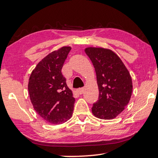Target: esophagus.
I'll list each match as a JSON object with an SVG mask.
<instances>
[{"mask_svg": "<svg viewBox=\"0 0 158 158\" xmlns=\"http://www.w3.org/2000/svg\"><path fill=\"white\" fill-rule=\"evenodd\" d=\"M84 88H80L78 90H77V92H78L80 95H81L84 92Z\"/></svg>", "mask_w": 158, "mask_h": 158, "instance_id": "34e87169", "label": "esophagus"}]
</instances>
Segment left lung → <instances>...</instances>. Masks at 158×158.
Returning a JSON list of instances; mask_svg holds the SVG:
<instances>
[{"mask_svg":"<svg viewBox=\"0 0 158 158\" xmlns=\"http://www.w3.org/2000/svg\"><path fill=\"white\" fill-rule=\"evenodd\" d=\"M85 52L94 66L99 89L92 113L100 119L111 120L124 110L132 92L129 71L116 53L102 47H87Z\"/></svg>","mask_w":158,"mask_h":158,"instance_id":"obj_1","label":"left lung"}]
</instances>
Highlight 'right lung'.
Listing matches in <instances>:
<instances>
[{"mask_svg": "<svg viewBox=\"0 0 158 158\" xmlns=\"http://www.w3.org/2000/svg\"><path fill=\"white\" fill-rule=\"evenodd\" d=\"M63 47L45 56L32 71L28 90L35 111L45 121L62 124L72 117L75 99L61 69L71 50Z\"/></svg>", "mask_w": 158, "mask_h": 158, "instance_id": "obj_1", "label": "right lung"}]
</instances>
